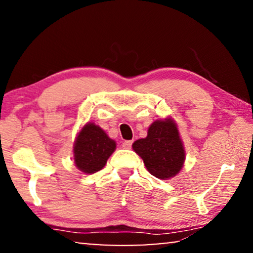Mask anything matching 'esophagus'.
Returning <instances> with one entry per match:
<instances>
[{
    "label": "esophagus",
    "mask_w": 253,
    "mask_h": 253,
    "mask_svg": "<svg viewBox=\"0 0 253 253\" xmlns=\"http://www.w3.org/2000/svg\"><path fill=\"white\" fill-rule=\"evenodd\" d=\"M132 143H133L132 140H124L122 146H123V148H131V146H132Z\"/></svg>",
    "instance_id": "1"
}]
</instances>
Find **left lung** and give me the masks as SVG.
<instances>
[{"label":"left lung","instance_id":"1","mask_svg":"<svg viewBox=\"0 0 253 253\" xmlns=\"http://www.w3.org/2000/svg\"><path fill=\"white\" fill-rule=\"evenodd\" d=\"M132 148L143 159L147 170L160 179L177 174L185 159L178 130L172 120L152 123L147 137L134 141Z\"/></svg>","mask_w":253,"mask_h":253}]
</instances>
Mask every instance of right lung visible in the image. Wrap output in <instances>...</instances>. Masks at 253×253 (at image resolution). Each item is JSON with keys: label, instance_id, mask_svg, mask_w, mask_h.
Wrapping results in <instances>:
<instances>
[{"label": "right lung", "instance_id": "1", "mask_svg": "<svg viewBox=\"0 0 253 253\" xmlns=\"http://www.w3.org/2000/svg\"><path fill=\"white\" fill-rule=\"evenodd\" d=\"M115 141L107 136L101 127L88 123L83 127L76 139L75 164L86 174L101 170L115 151Z\"/></svg>", "mask_w": 253, "mask_h": 253}]
</instances>
